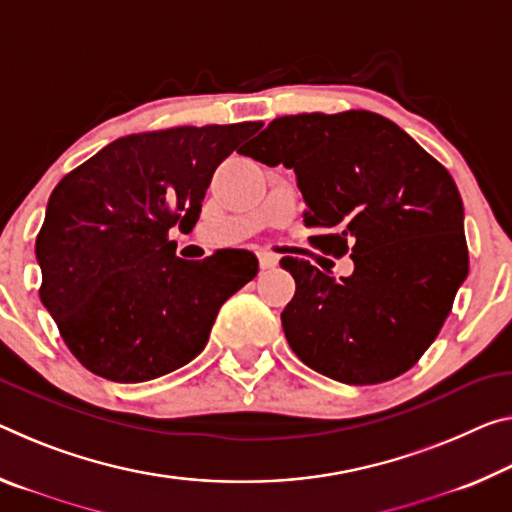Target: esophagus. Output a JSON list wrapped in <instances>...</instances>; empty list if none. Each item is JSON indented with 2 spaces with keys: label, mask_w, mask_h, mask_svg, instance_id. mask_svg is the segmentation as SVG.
<instances>
[{
  "label": "esophagus",
  "mask_w": 512,
  "mask_h": 512,
  "mask_svg": "<svg viewBox=\"0 0 512 512\" xmlns=\"http://www.w3.org/2000/svg\"><path fill=\"white\" fill-rule=\"evenodd\" d=\"M257 259H259V269H262V271H269V269H275V266H278V257L271 255V253H257Z\"/></svg>",
  "instance_id": "obj_1"
}]
</instances>
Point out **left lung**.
Here are the masks:
<instances>
[{
	"label": "left lung",
	"mask_w": 512,
	"mask_h": 512,
	"mask_svg": "<svg viewBox=\"0 0 512 512\" xmlns=\"http://www.w3.org/2000/svg\"><path fill=\"white\" fill-rule=\"evenodd\" d=\"M243 154L294 168L310 243L348 253L335 280L282 257L296 294L282 312L300 360L346 385H376L415 367L469 273L465 209L440 161L371 111L300 113L273 120Z\"/></svg>",
	"instance_id": "left-lung-1"
}]
</instances>
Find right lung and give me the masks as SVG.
I'll return each mask as SVG.
<instances>
[{"label":"right lung","instance_id":"obj_1","mask_svg":"<svg viewBox=\"0 0 512 512\" xmlns=\"http://www.w3.org/2000/svg\"><path fill=\"white\" fill-rule=\"evenodd\" d=\"M257 123L173 127L109 143L56 184L36 237L40 300L95 376L143 383L205 348L221 305L257 275L248 250L202 262L168 230L193 227L214 170Z\"/></svg>","mask_w":512,"mask_h":512}]
</instances>
